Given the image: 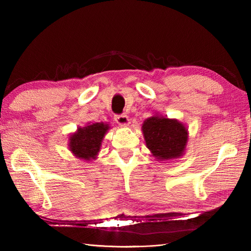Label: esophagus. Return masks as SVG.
<instances>
[{
  "label": "esophagus",
  "instance_id": "esophagus-1",
  "mask_svg": "<svg viewBox=\"0 0 251 251\" xmlns=\"http://www.w3.org/2000/svg\"><path fill=\"white\" fill-rule=\"evenodd\" d=\"M114 120H115V122L117 123V124L121 125V126H126V125H128V124H129V119H128V116L125 115V114L116 115V116L114 117Z\"/></svg>",
  "mask_w": 251,
  "mask_h": 251
}]
</instances>
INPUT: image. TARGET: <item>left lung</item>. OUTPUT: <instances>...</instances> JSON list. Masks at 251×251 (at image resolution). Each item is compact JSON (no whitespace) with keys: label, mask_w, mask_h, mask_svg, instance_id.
Here are the masks:
<instances>
[{"label":"left lung","mask_w":251,"mask_h":251,"mask_svg":"<svg viewBox=\"0 0 251 251\" xmlns=\"http://www.w3.org/2000/svg\"><path fill=\"white\" fill-rule=\"evenodd\" d=\"M146 145L158 161L182 156L188 143V129L177 120L161 115L149 117L142 124Z\"/></svg>","instance_id":"left-lung-1"}]
</instances>
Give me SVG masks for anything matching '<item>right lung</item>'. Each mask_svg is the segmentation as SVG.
<instances>
[{
  "label": "right lung",
  "instance_id": "add662e5",
  "mask_svg": "<svg viewBox=\"0 0 251 251\" xmlns=\"http://www.w3.org/2000/svg\"><path fill=\"white\" fill-rule=\"evenodd\" d=\"M108 130L109 125L103 123H94L85 127H78L69 139L70 151L74 154V156L85 161L95 159Z\"/></svg>",
  "mask_w": 251,
  "mask_h": 251
}]
</instances>
